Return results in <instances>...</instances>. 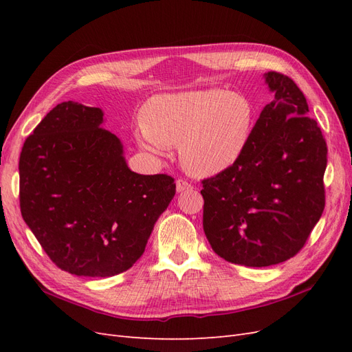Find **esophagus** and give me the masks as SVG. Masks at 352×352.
Here are the masks:
<instances>
[{
  "label": "esophagus",
  "mask_w": 352,
  "mask_h": 352,
  "mask_svg": "<svg viewBox=\"0 0 352 352\" xmlns=\"http://www.w3.org/2000/svg\"><path fill=\"white\" fill-rule=\"evenodd\" d=\"M176 189H177V192H185V190L192 189V185H190L188 180H185V179H177L176 180Z\"/></svg>",
  "instance_id": "esophagus-1"
}]
</instances>
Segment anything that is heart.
<instances>
[{
	"label": "heart",
	"instance_id": "obj_1",
	"mask_svg": "<svg viewBox=\"0 0 352 352\" xmlns=\"http://www.w3.org/2000/svg\"><path fill=\"white\" fill-rule=\"evenodd\" d=\"M136 138L145 150L162 154L180 145L189 173L212 176L235 164L247 148L254 109L239 94L221 89L158 95L145 105Z\"/></svg>",
	"mask_w": 352,
	"mask_h": 352
}]
</instances>
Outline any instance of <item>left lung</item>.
<instances>
[{
	"label": "left lung",
	"mask_w": 352,
	"mask_h": 352,
	"mask_svg": "<svg viewBox=\"0 0 352 352\" xmlns=\"http://www.w3.org/2000/svg\"><path fill=\"white\" fill-rule=\"evenodd\" d=\"M274 101L252 127L242 157L201 182L202 226L212 251L245 267H267L302 250L324 210L327 145L296 83L264 74Z\"/></svg>",
	"instance_id": "left-lung-1"
}]
</instances>
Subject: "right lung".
Segmentation results:
<instances>
[{"label":"right lung","instance_id":"right-lung-1","mask_svg":"<svg viewBox=\"0 0 352 352\" xmlns=\"http://www.w3.org/2000/svg\"><path fill=\"white\" fill-rule=\"evenodd\" d=\"M102 111L73 101L56 105L20 153V211L58 269L110 278L129 270L176 192L168 175L127 167Z\"/></svg>","mask_w":352,"mask_h":352}]
</instances>
